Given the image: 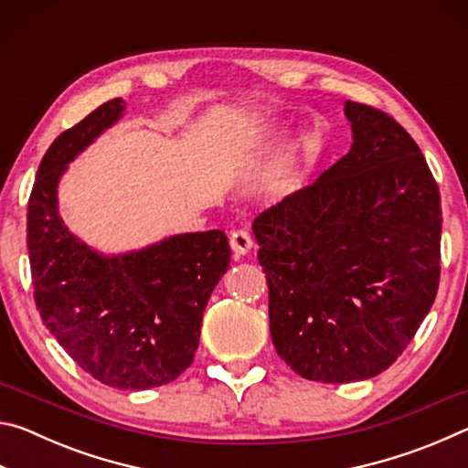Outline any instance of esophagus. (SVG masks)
I'll return each instance as SVG.
<instances>
[{"label":"esophagus","instance_id":"obj_1","mask_svg":"<svg viewBox=\"0 0 468 468\" xmlns=\"http://www.w3.org/2000/svg\"><path fill=\"white\" fill-rule=\"evenodd\" d=\"M229 243H231V250L237 256H245V253H250L253 248L251 235L245 231V229H237V231H233L231 237H229Z\"/></svg>","mask_w":468,"mask_h":468}]
</instances>
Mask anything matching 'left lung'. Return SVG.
I'll return each instance as SVG.
<instances>
[{
    "mask_svg": "<svg viewBox=\"0 0 468 468\" xmlns=\"http://www.w3.org/2000/svg\"><path fill=\"white\" fill-rule=\"evenodd\" d=\"M353 146L253 220L271 336L305 379L382 374L431 310L440 282V189L384 111L346 101Z\"/></svg>",
    "mask_w": 468,
    "mask_h": 468,
    "instance_id": "left-lung-1",
    "label": "left lung"
}]
</instances>
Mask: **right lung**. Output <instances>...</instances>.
<instances>
[{"label": "right lung", "instance_id": "obj_1", "mask_svg": "<svg viewBox=\"0 0 468 468\" xmlns=\"http://www.w3.org/2000/svg\"><path fill=\"white\" fill-rule=\"evenodd\" d=\"M123 109L122 99L102 102L55 138L28 200L27 245L37 310L69 357L111 388L148 390L192 366L206 303L231 248L215 229L105 256L63 225L58 186L68 163L122 120Z\"/></svg>", "mask_w": 468, "mask_h": 468}]
</instances>
